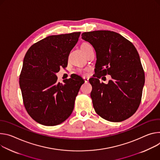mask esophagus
Wrapping results in <instances>:
<instances>
[{"mask_svg": "<svg viewBox=\"0 0 160 160\" xmlns=\"http://www.w3.org/2000/svg\"><path fill=\"white\" fill-rule=\"evenodd\" d=\"M83 79H84V81L85 83H87L88 82V81H89V78H85L84 77Z\"/></svg>", "mask_w": 160, "mask_h": 160, "instance_id": "obj_1", "label": "esophagus"}]
</instances>
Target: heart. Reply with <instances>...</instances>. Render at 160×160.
<instances>
[{
  "instance_id": "obj_1",
  "label": "heart",
  "mask_w": 160,
  "mask_h": 160,
  "mask_svg": "<svg viewBox=\"0 0 160 160\" xmlns=\"http://www.w3.org/2000/svg\"><path fill=\"white\" fill-rule=\"evenodd\" d=\"M92 46L89 44V43H87V42H84L81 44V50L83 51V52H84L88 48H91ZM86 72H87V70L86 69H84V70H79V73L81 74H82L84 76H85L86 74Z\"/></svg>"
}]
</instances>
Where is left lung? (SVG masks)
<instances>
[{"instance_id":"8db88e82","label":"left lung","mask_w":160,"mask_h":160,"mask_svg":"<svg viewBox=\"0 0 160 160\" xmlns=\"http://www.w3.org/2000/svg\"><path fill=\"white\" fill-rule=\"evenodd\" d=\"M97 55L91 98L95 112L103 119L121 122L131 117L140 103L145 81L144 69L134 45L113 31L84 32ZM111 75L108 84L100 83L102 76Z\"/></svg>"}]
</instances>
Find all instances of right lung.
Listing matches in <instances>:
<instances>
[{
	"mask_svg": "<svg viewBox=\"0 0 160 160\" xmlns=\"http://www.w3.org/2000/svg\"><path fill=\"white\" fill-rule=\"evenodd\" d=\"M81 32L50 35L33 44L25 56L20 75L23 104L30 116L45 126H56L72 114L83 79L75 74L57 82L56 73L67 66L68 57Z\"/></svg>",
	"mask_w": 160,
	"mask_h": 160,
	"instance_id": "1",
	"label": "right lung"
}]
</instances>
